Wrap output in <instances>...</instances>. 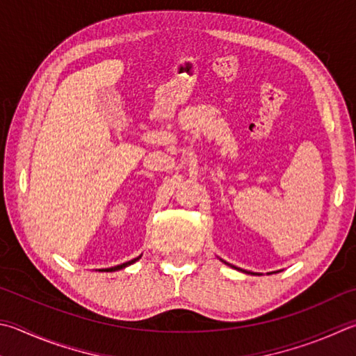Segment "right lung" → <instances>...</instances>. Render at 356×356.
Wrapping results in <instances>:
<instances>
[{
	"label": "right lung",
	"mask_w": 356,
	"mask_h": 356,
	"mask_svg": "<svg viewBox=\"0 0 356 356\" xmlns=\"http://www.w3.org/2000/svg\"><path fill=\"white\" fill-rule=\"evenodd\" d=\"M140 258V257H138ZM138 258H134V260H131V261H126V263H122V264H118V266H115V268H108V269H101V270H107V273H113V270H118V269H122V268H126V266H129V264H132V263H135L138 260Z\"/></svg>",
	"instance_id": "right-lung-1"
}]
</instances>
